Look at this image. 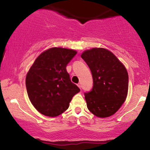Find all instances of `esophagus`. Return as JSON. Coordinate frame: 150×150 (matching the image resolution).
I'll return each mask as SVG.
<instances>
[{"label":"esophagus","mask_w":150,"mask_h":150,"mask_svg":"<svg viewBox=\"0 0 150 150\" xmlns=\"http://www.w3.org/2000/svg\"><path fill=\"white\" fill-rule=\"evenodd\" d=\"M77 85H78V87H79L80 88V89H81V83H79Z\"/></svg>","instance_id":"obj_1"}]
</instances>
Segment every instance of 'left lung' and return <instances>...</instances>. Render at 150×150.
<instances>
[{"mask_svg": "<svg viewBox=\"0 0 150 150\" xmlns=\"http://www.w3.org/2000/svg\"><path fill=\"white\" fill-rule=\"evenodd\" d=\"M81 57L91 69L93 87L85 94L89 111L98 117L112 115L126 101L128 91V74L124 65L112 52L93 48Z\"/></svg>", "mask_w": 150, "mask_h": 150, "instance_id": "left-lung-1", "label": "left lung"}]
</instances>
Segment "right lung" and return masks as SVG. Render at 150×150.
I'll return each instance as SVG.
<instances>
[{"label":"right lung","instance_id":"obj_1","mask_svg":"<svg viewBox=\"0 0 150 150\" xmlns=\"http://www.w3.org/2000/svg\"><path fill=\"white\" fill-rule=\"evenodd\" d=\"M77 52L53 47L37 57L26 74V87L30 102L41 114L57 117L65 111L80 89L71 83L66 66Z\"/></svg>","mask_w":150,"mask_h":150}]
</instances>
